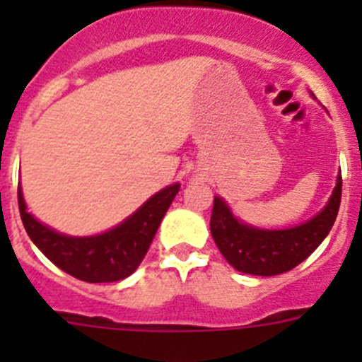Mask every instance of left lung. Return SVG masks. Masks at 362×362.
I'll use <instances>...</instances> for the list:
<instances>
[{
	"label": "left lung",
	"instance_id": "8db88e82",
	"mask_svg": "<svg viewBox=\"0 0 362 362\" xmlns=\"http://www.w3.org/2000/svg\"><path fill=\"white\" fill-rule=\"evenodd\" d=\"M343 177L326 209L308 223L288 230H257L239 223L219 197L214 199L210 232L223 257L235 270L252 276H279L303 263L325 241L341 204Z\"/></svg>",
	"mask_w": 362,
	"mask_h": 362
}]
</instances>
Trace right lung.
<instances>
[{
    "label": "right lung",
    "mask_w": 362,
    "mask_h": 362,
    "mask_svg": "<svg viewBox=\"0 0 362 362\" xmlns=\"http://www.w3.org/2000/svg\"><path fill=\"white\" fill-rule=\"evenodd\" d=\"M177 192L179 185L158 192L124 223L94 238H69L41 225L27 212L19 185L18 204L28 238L57 268L86 283H114L141 264Z\"/></svg>",
    "instance_id": "obj_1"
}]
</instances>
